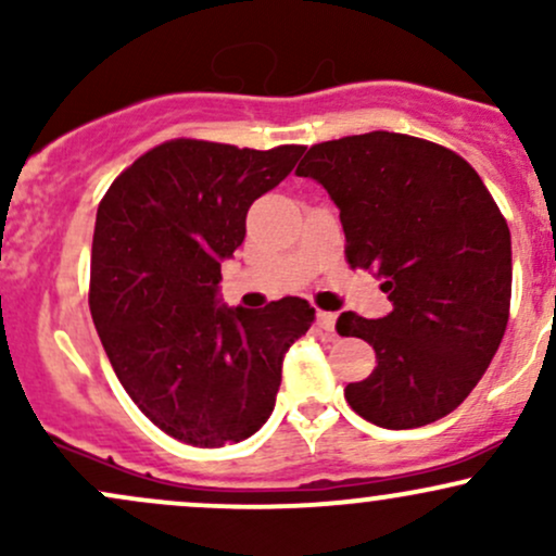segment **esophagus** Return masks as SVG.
<instances>
[{"label": "esophagus", "mask_w": 556, "mask_h": 556, "mask_svg": "<svg viewBox=\"0 0 556 556\" xmlns=\"http://www.w3.org/2000/svg\"><path fill=\"white\" fill-rule=\"evenodd\" d=\"M316 327L321 331H334L337 314H331V311H316Z\"/></svg>", "instance_id": "1"}]
</instances>
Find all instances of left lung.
Segmentation results:
<instances>
[{
  "instance_id": "obj_1",
  "label": "left lung",
  "mask_w": 556,
  "mask_h": 556,
  "mask_svg": "<svg viewBox=\"0 0 556 556\" xmlns=\"http://www.w3.org/2000/svg\"><path fill=\"white\" fill-rule=\"evenodd\" d=\"M327 190L353 269L381 279L392 311L340 316L374 348L371 376L344 387L361 418L418 429L473 392L500 348L513 292V242L478 172L444 146L400 132L311 146L300 167Z\"/></svg>"
}]
</instances>
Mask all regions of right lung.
Wrapping results in <instances>:
<instances>
[{"instance_id":"right-lung-1","label":"right lung","mask_w":556,"mask_h":556,"mask_svg":"<svg viewBox=\"0 0 556 556\" xmlns=\"http://www.w3.org/2000/svg\"><path fill=\"white\" fill-rule=\"evenodd\" d=\"M303 151L167 140L132 162L96 212V331L140 413L185 444L253 437L274 410L287 348L314 324L303 298L258 311L219 298L222 261L245 240L248 208Z\"/></svg>"}]
</instances>
